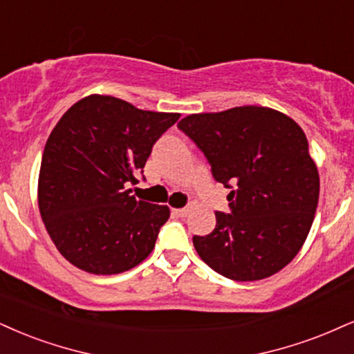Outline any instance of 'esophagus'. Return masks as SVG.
Masks as SVG:
<instances>
[{
  "instance_id": "34e87169",
  "label": "esophagus",
  "mask_w": 354,
  "mask_h": 354,
  "mask_svg": "<svg viewBox=\"0 0 354 354\" xmlns=\"http://www.w3.org/2000/svg\"><path fill=\"white\" fill-rule=\"evenodd\" d=\"M172 213L178 218H184L189 215V208H176V210H172Z\"/></svg>"
}]
</instances>
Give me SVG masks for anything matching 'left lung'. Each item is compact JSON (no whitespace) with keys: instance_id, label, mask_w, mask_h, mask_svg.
<instances>
[{"instance_id":"1","label":"left lung","mask_w":354,"mask_h":354,"mask_svg":"<svg viewBox=\"0 0 354 354\" xmlns=\"http://www.w3.org/2000/svg\"><path fill=\"white\" fill-rule=\"evenodd\" d=\"M177 128L230 189V213L215 212L198 256L233 281H259L294 259L312 228L320 178L300 126L276 110L236 106L184 118Z\"/></svg>"}]
</instances>
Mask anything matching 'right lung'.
Instances as JSON below:
<instances>
[{
  "mask_svg": "<svg viewBox=\"0 0 354 354\" xmlns=\"http://www.w3.org/2000/svg\"><path fill=\"white\" fill-rule=\"evenodd\" d=\"M178 118L103 95L60 118L42 154L39 210L68 263L104 276L151 254L169 208L134 198L128 185L138 184L156 141Z\"/></svg>",
  "mask_w": 354,
  "mask_h": 354,
  "instance_id": "1",
  "label": "right lung"
}]
</instances>
